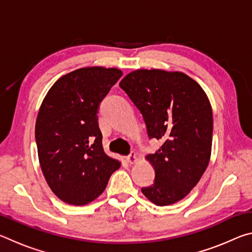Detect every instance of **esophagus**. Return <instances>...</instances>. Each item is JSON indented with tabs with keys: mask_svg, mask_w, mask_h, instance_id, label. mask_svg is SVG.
<instances>
[{
	"mask_svg": "<svg viewBox=\"0 0 252 252\" xmlns=\"http://www.w3.org/2000/svg\"><path fill=\"white\" fill-rule=\"evenodd\" d=\"M126 161L129 162V163L133 164V163H135V162H138V161H139V158L136 157V155H135V152H134V151H131V152H130V155L126 157Z\"/></svg>",
	"mask_w": 252,
	"mask_h": 252,
	"instance_id": "1",
	"label": "esophagus"
}]
</instances>
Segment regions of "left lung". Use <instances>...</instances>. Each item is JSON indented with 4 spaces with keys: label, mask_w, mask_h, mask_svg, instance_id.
<instances>
[{
    "label": "left lung",
    "mask_w": 252,
    "mask_h": 252,
    "mask_svg": "<svg viewBox=\"0 0 252 252\" xmlns=\"http://www.w3.org/2000/svg\"><path fill=\"white\" fill-rule=\"evenodd\" d=\"M119 85L141 112L149 138L163 142L147 156L156 178L142 193L157 206L176 203L197 186L210 160L213 119L208 96L182 72L135 70Z\"/></svg>",
    "instance_id": "obj_1"
}]
</instances>
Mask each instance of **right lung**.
<instances>
[{
  "instance_id": "1",
  "label": "right lung",
  "mask_w": 252,
  "mask_h": 252,
  "mask_svg": "<svg viewBox=\"0 0 252 252\" xmlns=\"http://www.w3.org/2000/svg\"><path fill=\"white\" fill-rule=\"evenodd\" d=\"M121 76L114 67H82L60 78L42 102L35 123L37 155L46 182L62 201L90 203L120 168L103 150L96 114Z\"/></svg>"
}]
</instances>
